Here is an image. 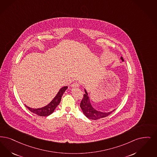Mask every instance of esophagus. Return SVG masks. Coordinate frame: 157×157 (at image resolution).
<instances>
[{"instance_id": "34e87169", "label": "esophagus", "mask_w": 157, "mask_h": 157, "mask_svg": "<svg viewBox=\"0 0 157 157\" xmlns=\"http://www.w3.org/2000/svg\"><path fill=\"white\" fill-rule=\"evenodd\" d=\"M71 86L72 88H79V84L77 82H74L71 85Z\"/></svg>"}]
</instances>
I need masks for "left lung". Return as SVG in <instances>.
<instances>
[{"instance_id": "obj_1", "label": "left lung", "mask_w": 157, "mask_h": 157, "mask_svg": "<svg viewBox=\"0 0 157 157\" xmlns=\"http://www.w3.org/2000/svg\"><path fill=\"white\" fill-rule=\"evenodd\" d=\"M120 58L122 60V61H124V59L122 56ZM85 94H83V97L80 104V107L81 108L83 113L88 119L91 120H98L101 118H103L108 116L114 110L110 112L104 113L95 110L90 103L86 90H85Z\"/></svg>"}]
</instances>
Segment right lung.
<instances>
[{
	"instance_id": "1",
	"label": "right lung",
	"mask_w": 157,
	"mask_h": 157,
	"mask_svg": "<svg viewBox=\"0 0 157 157\" xmlns=\"http://www.w3.org/2000/svg\"><path fill=\"white\" fill-rule=\"evenodd\" d=\"M67 88L68 86H64L61 89H60V90L56 94V97L52 99V101H51L48 105H47L45 107L39 108V109H32L29 107L27 106L26 105H25V107L30 112H32V113L36 114L38 116H48L54 112L56 106L59 104L63 94L65 92L66 89H67Z\"/></svg>"
}]
</instances>
